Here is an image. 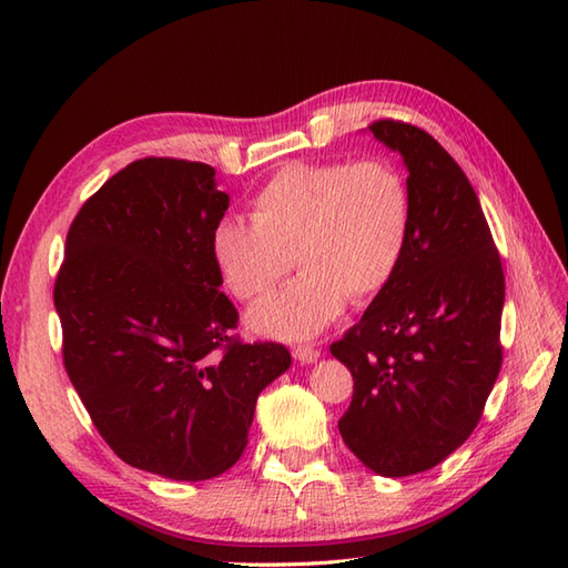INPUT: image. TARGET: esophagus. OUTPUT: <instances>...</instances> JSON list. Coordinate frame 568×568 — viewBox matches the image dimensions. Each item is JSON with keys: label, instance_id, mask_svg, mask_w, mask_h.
<instances>
[{"label": "esophagus", "instance_id": "34e87169", "mask_svg": "<svg viewBox=\"0 0 568 568\" xmlns=\"http://www.w3.org/2000/svg\"><path fill=\"white\" fill-rule=\"evenodd\" d=\"M293 356H295V361H300V364H315V361L320 358V348H315V346H295Z\"/></svg>", "mask_w": 568, "mask_h": 568}]
</instances>
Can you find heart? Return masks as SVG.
<instances>
[{"label":"heart","instance_id":"obj_1","mask_svg":"<svg viewBox=\"0 0 568 568\" xmlns=\"http://www.w3.org/2000/svg\"><path fill=\"white\" fill-rule=\"evenodd\" d=\"M253 222L222 220L212 258L229 291L256 303L293 271L305 273L248 315L275 339H310L366 303L400 271L413 234V197L385 159L287 163L253 197Z\"/></svg>","mask_w":568,"mask_h":568}]
</instances>
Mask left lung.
Segmentation results:
<instances>
[{
    "label": "left lung",
    "mask_w": 568,
    "mask_h": 568,
    "mask_svg": "<svg viewBox=\"0 0 568 568\" xmlns=\"http://www.w3.org/2000/svg\"><path fill=\"white\" fill-rule=\"evenodd\" d=\"M368 131L403 155L413 234L383 293L332 344L352 371L342 439L378 476L429 470L478 425L503 364L505 275L476 190L427 131L381 119Z\"/></svg>",
    "instance_id": "8db88e82"
}]
</instances>
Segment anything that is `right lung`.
Segmentation results:
<instances>
[{
  "label": "right lung",
  "mask_w": 568,
  "mask_h": 568,
  "mask_svg": "<svg viewBox=\"0 0 568 568\" xmlns=\"http://www.w3.org/2000/svg\"><path fill=\"white\" fill-rule=\"evenodd\" d=\"M229 207L214 168L143 159L82 204L55 281L63 361L94 427L129 466L207 480L244 454L283 344L229 336L212 232Z\"/></svg>",
  "instance_id": "obj_1"
}]
</instances>
